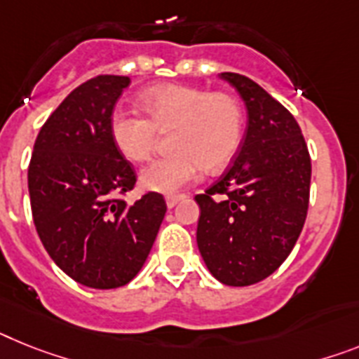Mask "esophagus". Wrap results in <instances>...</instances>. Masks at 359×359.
I'll return each instance as SVG.
<instances>
[{
    "mask_svg": "<svg viewBox=\"0 0 359 359\" xmlns=\"http://www.w3.org/2000/svg\"><path fill=\"white\" fill-rule=\"evenodd\" d=\"M182 198H184V195H168V197H165V204H168V208H173L177 206Z\"/></svg>",
    "mask_w": 359,
    "mask_h": 359,
    "instance_id": "1",
    "label": "esophagus"
}]
</instances>
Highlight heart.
Listing matches in <instances>:
<instances>
[{
  "instance_id": "heart-1",
  "label": "heart",
  "mask_w": 359,
  "mask_h": 359,
  "mask_svg": "<svg viewBox=\"0 0 359 359\" xmlns=\"http://www.w3.org/2000/svg\"><path fill=\"white\" fill-rule=\"evenodd\" d=\"M144 114L114 109L109 118L113 144L131 162H146L153 155L158 131L170 132L173 153L151 162L140 175L149 191L175 194L201 177L217 171L236 156L243 140L245 116L239 100L230 93L184 83H161L140 95Z\"/></svg>"
}]
</instances>
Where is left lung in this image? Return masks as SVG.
Listing matches in <instances>:
<instances>
[{
	"mask_svg": "<svg viewBox=\"0 0 359 359\" xmlns=\"http://www.w3.org/2000/svg\"><path fill=\"white\" fill-rule=\"evenodd\" d=\"M248 111L245 140L230 170L197 195V245L222 285L266 279L290 255L306 219L310 155L299 123L254 80L221 72Z\"/></svg>",
	"mask_w": 359,
	"mask_h": 359,
	"instance_id": "8db88e82",
	"label": "left lung"
}]
</instances>
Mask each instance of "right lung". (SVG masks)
Listing matches in <instances>:
<instances>
[{"label":"right lung","mask_w":359,"mask_h":359,"mask_svg":"<svg viewBox=\"0 0 359 359\" xmlns=\"http://www.w3.org/2000/svg\"><path fill=\"white\" fill-rule=\"evenodd\" d=\"M128 76L100 74L78 86L36 137L29 164L32 219L47 254L89 288L128 285L146 263L165 201L149 191L133 206V165L113 144L109 118Z\"/></svg>","instance_id":"1"}]
</instances>
